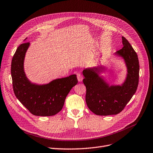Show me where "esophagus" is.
<instances>
[{"mask_svg":"<svg viewBox=\"0 0 153 153\" xmlns=\"http://www.w3.org/2000/svg\"><path fill=\"white\" fill-rule=\"evenodd\" d=\"M77 79H78V81L79 82H81L83 80V76L80 74H79V73L78 74H77Z\"/></svg>","mask_w":153,"mask_h":153,"instance_id":"34e87169","label":"esophagus"}]
</instances>
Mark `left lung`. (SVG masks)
Instances as JSON below:
<instances>
[{
    "instance_id": "8db88e82",
    "label": "left lung",
    "mask_w": 153,
    "mask_h": 153,
    "mask_svg": "<svg viewBox=\"0 0 153 153\" xmlns=\"http://www.w3.org/2000/svg\"><path fill=\"white\" fill-rule=\"evenodd\" d=\"M123 47L115 52L121 57L126 67V75L121 84L110 85L100 76L97 67L83 70L86 86V103L90 110L100 116L120 113L136 93L139 82L140 65L137 55L129 42L122 37Z\"/></svg>"
}]
</instances>
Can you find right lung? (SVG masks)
I'll return each instance as SVG.
<instances>
[{"mask_svg": "<svg viewBox=\"0 0 153 153\" xmlns=\"http://www.w3.org/2000/svg\"><path fill=\"white\" fill-rule=\"evenodd\" d=\"M30 45V43L21 44L12 58L11 75L14 93L33 115H55L62 110L67 94L77 84L76 75L56 78L46 84L32 82L24 70L25 57Z\"/></svg>", "mask_w": 153, "mask_h": 153, "instance_id": "right-lung-1", "label": "right lung"}]
</instances>
